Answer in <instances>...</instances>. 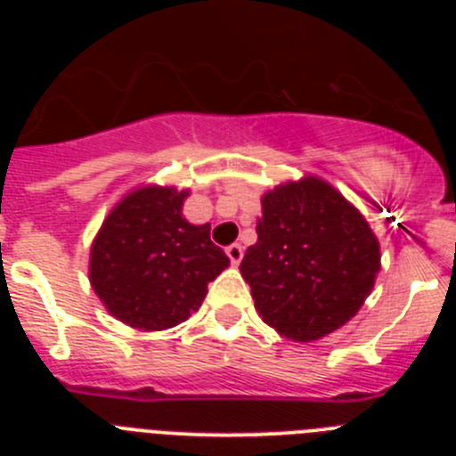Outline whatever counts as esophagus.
<instances>
[{
	"label": "esophagus",
	"mask_w": 456,
	"mask_h": 456,
	"mask_svg": "<svg viewBox=\"0 0 456 456\" xmlns=\"http://www.w3.org/2000/svg\"><path fill=\"white\" fill-rule=\"evenodd\" d=\"M225 256L231 257L232 265H240L241 257H244V248H241L240 244H231V247L225 248Z\"/></svg>",
	"instance_id": "obj_1"
}]
</instances>
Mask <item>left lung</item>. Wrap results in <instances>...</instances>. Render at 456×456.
Wrapping results in <instances>:
<instances>
[{
	"label": "left lung",
	"instance_id": "8db88e82",
	"mask_svg": "<svg viewBox=\"0 0 456 456\" xmlns=\"http://www.w3.org/2000/svg\"><path fill=\"white\" fill-rule=\"evenodd\" d=\"M240 272L265 324L297 342L347 324L374 288L381 253L363 215L315 175L263 196Z\"/></svg>",
	"mask_w": 456,
	"mask_h": 456
}]
</instances>
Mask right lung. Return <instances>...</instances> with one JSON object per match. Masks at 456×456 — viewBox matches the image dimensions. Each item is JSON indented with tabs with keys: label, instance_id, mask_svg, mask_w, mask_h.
I'll return each instance as SVG.
<instances>
[{
	"label": "right lung",
	"instance_id": "obj_1",
	"mask_svg": "<svg viewBox=\"0 0 456 456\" xmlns=\"http://www.w3.org/2000/svg\"><path fill=\"white\" fill-rule=\"evenodd\" d=\"M187 189L146 184L118 200L93 240L88 278L104 308L141 331H162L200 308L228 256L209 224L183 216Z\"/></svg>",
	"mask_w": 456,
	"mask_h": 456
}]
</instances>
